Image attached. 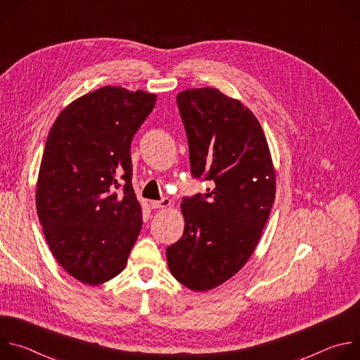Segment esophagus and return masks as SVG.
Segmentation results:
<instances>
[{"label":"esophagus","instance_id":"esophagus-1","mask_svg":"<svg viewBox=\"0 0 360 360\" xmlns=\"http://www.w3.org/2000/svg\"><path fill=\"white\" fill-rule=\"evenodd\" d=\"M171 207V199L164 198L161 200H152L150 202V208L152 210H162V208H168Z\"/></svg>","mask_w":360,"mask_h":360}]
</instances>
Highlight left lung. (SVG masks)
I'll return each instance as SVG.
<instances>
[{
	"mask_svg": "<svg viewBox=\"0 0 360 360\" xmlns=\"http://www.w3.org/2000/svg\"><path fill=\"white\" fill-rule=\"evenodd\" d=\"M176 104L191 172L211 188L184 198V233L167 248V261L178 282L203 292L250 258L275 200L276 175L262 127L240 101L207 86L179 92Z\"/></svg>",
	"mask_w": 360,
	"mask_h": 360,
	"instance_id": "1",
	"label": "left lung"
}]
</instances>
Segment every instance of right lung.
Returning <instances> with one entry per match:
<instances>
[{"instance_id":"1","label":"right lung","mask_w":360,"mask_h":360,"mask_svg":"<svg viewBox=\"0 0 360 360\" xmlns=\"http://www.w3.org/2000/svg\"><path fill=\"white\" fill-rule=\"evenodd\" d=\"M155 102V94L102 86L72 101L48 134L37 214L57 262L85 285L121 274L141 232L131 142Z\"/></svg>"}]
</instances>
